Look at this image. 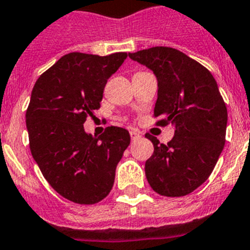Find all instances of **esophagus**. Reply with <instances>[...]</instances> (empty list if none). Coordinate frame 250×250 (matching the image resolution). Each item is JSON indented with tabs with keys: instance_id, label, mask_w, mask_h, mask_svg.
<instances>
[{
	"instance_id": "34e87169",
	"label": "esophagus",
	"mask_w": 250,
	"mask_h": 250,
	"mask_svg": "<svg viewBox=\"0 0 250 250\" xmlns=\"http://www.w3.org/2000/svg\"><path fill=\"white\" fill-rule=\"evenodd\" d=\"M130 136H131V140H138L140 138V132L136 131V130H131L130 131Z\"/></svg>"
}]
</instances>
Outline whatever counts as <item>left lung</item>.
I'll return each instance as SVG.
<instances>
[{"mask_svg":"<svg viewBox=\"0 0 250 250\" xmlns=\"http://www.w3.org/2000/svg\"><path fill=\"white\" fill-rule=\"evenodd\" d=\"M129 57L152 70L158 79L156 125L175 126L167 145L145 134L154 145L145 163L147 182L160 195L190 194L209 178L225 144L228 112L215 79L173 47L156 46Z\"/></svg>","mask_w":250,"mask_h":250,"instance_id":"obj_1","label":"left lung"}]
</instances>
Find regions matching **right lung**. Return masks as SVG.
Returning <instances> with one entry per match:
<instances>
[{"mask_svg": "<svg viewBox=\"0 0 250 250\" xmlns=\"http://www.w3.org/2000/svg\"><path fill=\"white\" fill-rule=\"evenodd\" d=\"M126 52L107 56L71 52L35 83L26 111L30 150L48 184L77 204L109 195L116 165L130 144L126 129L107 126L99 138L83 123L100 109L105 85Z\"/></svg>", "mask_w": 250, "mask_h": 250, "instance_id": "1", "label": "right lung"}]
</instances>
